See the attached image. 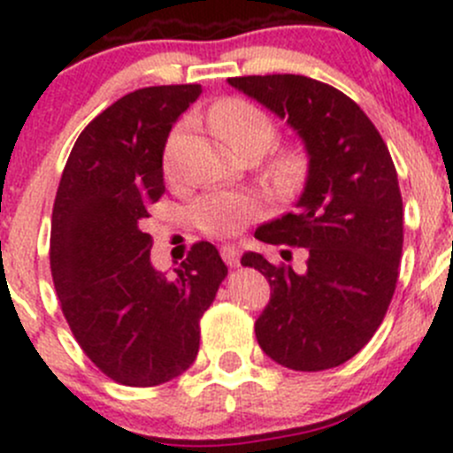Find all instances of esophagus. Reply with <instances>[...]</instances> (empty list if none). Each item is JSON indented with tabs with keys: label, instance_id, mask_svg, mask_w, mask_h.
<instances>
[{
	"label": "esophagus",
	"instance_id": "34e87169",
	"mask_svg": "<svg viewBox=\"0 0 453 453\" xmlns=\"http://www.w3.org/2000/svg\"><path fill=\"white\" fill-rule=\"evenodd\" d=\"M221 258L226 260L230 267H236L239 265V250L234 248V245H223L221 248Z\"/></svg>",
	"mask_w": 453,
	"mask_h": 453
}]
</instances>
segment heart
Segmentation results:
<instances>
[{
    "mask_svg": "<svg viewBox=\"0 0 453 453\" xmlns=\"http://www.w3.org/2000/svg\"><path fill=\"white\" fill-rule=\"evenodd\" d=\"M210 125L245 157L263 155L278 135V125L272 113L254 100L239 98V96L219 100L210 109ZM175 142L177 135H173L164 150V173L168 180L175 175ZM304 173H307V155L298 144L278 146L267 155L263 166L265 180L280 193L294 190L303 181ZM263 212L265 203L258 195L248 190L221 188L203 193L190 208L195 226L214 239L239 234Z\"/></svg>",
    "mask_w": 453,
    "mask_h": 453,
    "instance_id": "1",
    "label": "heart"
}]
</instances>
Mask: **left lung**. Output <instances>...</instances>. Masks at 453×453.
I'll list each match as a JSON object with an SVG mask.
<instances>
[{
  "label": "left lung",
  "mask_w": 453,
  "mask_h": 453,
  "mask_svg": "<svg viewBox=\"0 0 453 453\" xmlns=\"http://www.w3.org/2000/svg\"><path fill=\"white\" fill-rule=\"evenodd\" d=\"M227 83L287 118L309 153L307 186L294 212L256 230L263 243L307 248V269L296 273L256 252L241 258L272 287L256 340L285 368H335L368 344L395 296L403 250L395 162L362 107L335 87L300 74Z\"/></svg>",
  "instance_id": "8db88e82"
}]
</instances>
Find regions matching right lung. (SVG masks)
<instances>
[{
	"label": "right lung",
	"mask_w": 453,
	"mask_h": 453,
	"mask_svg": "<svg viewBox=\"0 0 453 453\" xmlns=\"http://www.w3.org/2000/svg\"><path fill=\"white\" fill-rule=\"evenodd\" d=\"M201 85L135 89L76 140L52 210L50 269L79 346L116 383L150 388L184 372L199 353V319L227 267L199 241L166 278L150 265L142 230L164 195L162 155L173 122Z\"/></svg>",
	"instance_id": "right-lung-1"
}]
</instances>
